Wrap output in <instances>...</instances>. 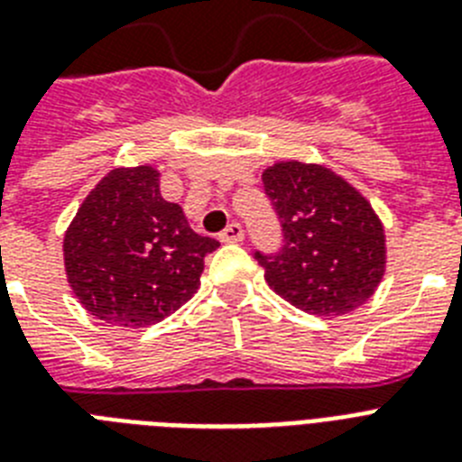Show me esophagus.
Listing matches in <instances>:
<instances>
[{
  "label": "esophagus",
  "instance_id": "esophagus-1",
  "mask_svg": "<svg viewBox=\"0 0 462 462\" xmlns=\"http://www.w3.org/2000/svg\"><path fill=\"white\" fill-rule=\"evenodd\" d=\"M243 226H240V224H228L226 228H224L222 234H219V240H222V243H240V240H243Z\"/></svg>",
  "mask_w": 462,
  "mask_h": 462
}]
</instances>
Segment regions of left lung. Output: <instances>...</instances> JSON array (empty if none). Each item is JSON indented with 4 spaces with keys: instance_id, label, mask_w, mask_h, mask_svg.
<instances>
[{
    "instance_id": "left-lung-1",
    "label": "left lung",
    "mask_w": 462,
    "mask_h": 462,
    "mask_svg": "<svg viewBox=\"0 0 462 462\" xmlns=\"http://www.w3.org/2000/svg\"><path fill=\"white\" fill-rule=\"evenodd\" d=\"M282 247L254 252L275 294L310 315H344L372 297L385 271L383 224L329 168L280 161L262 175Z\"/></svg>"
}]
</instances>
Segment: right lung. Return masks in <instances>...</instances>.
Listing matches in <instances>:
<instances>
[{"mask_svg": "<svg viewBox=\"0 0 462 462\" xmlns=\"http://www.w3.org/2000/svg\"><path fill=\"white\" fill-rule=\"evenodd\" d=\"M152 165L116 168L86 196L65 234L69 287L90 315L116 327H149L196 294L215 238L189 226L161 196Z\"/></svg>", "mask_w": 462, "mask_h": 462, "instance_id": "right-lung-1", "label": "right lung"}]
</instances>
